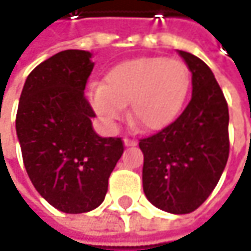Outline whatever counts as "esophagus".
I'll return each instance as SVG.
<instances>
[{
  "label": "esophagus",
  "mask_w": 251,
  "mask_h": 251,
  "mask_svg": "<svg viewBox=\"0 0 251 251\" xmlns=\"http://www.w3.org/2000/svg\"><path fill=\"white\" fill-rule=\"evenodd\" d=\"M124 142H125L126 147H135L136 145V141L135 139H130V138H125Z\"/></svg>",
  "instance_id": "34e87169"
}]
</instances>
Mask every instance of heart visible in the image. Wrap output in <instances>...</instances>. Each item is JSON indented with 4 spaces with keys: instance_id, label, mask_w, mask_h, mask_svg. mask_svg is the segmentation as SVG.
I'll return each instance as SVG.
<instances>
[{
    "instance_id": "heart-1",
    "label": "heart",
    "mask_w": 251,
    "mask_h": 251,
    "mask_svg": "<svg viewBox=\"0 0 251 251\" xmlns=\"http://www.w3.org/2000/svg\"><path fill=\"white\" fill-rule=\"evenodd\" d=\"M190 90V71L183 61L166 56L136 58L113 67L104 84L94 85L90 100L106 124L121 119L129 106L130 121L145 130H161L181 113Z\"/></svg>"
}]
</instances>
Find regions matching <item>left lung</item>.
<instances>
[{
    "mask_svg": "<svg viewBox=\"0 0 251 251\" xmlns=\"http://www.w3.org/2000/svg\"><path fill=\"white\" fill-rule=\"evenodd\" d=\"M192 73V99L173 124L139 139L147 199L170 214H190L212 193L229 154L228 104L211 68L178 50Z\"/></svg>",
    "mask_w": 251,
    "mask_h": 251,
    "instance_id": "obj_1",
    "label": "left lung"
}]
</instances>
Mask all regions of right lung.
Returning <instances> with one entry per match:
<instances>
[{
  "instance_id": "add662e5",
  "label": "right lung",
  "mask_w": 251,
  "mask_h": 251,
  "mask_svg": "<svg viewBox=\"0 0 251 251\" xmlns=\"http://www.w3.org/2000/svg\"><path fill=\"white\" fill-rule=\"evenodd\" d=\"M91 53L62 50L39 64L20 96L16 130L25 172L40 196L67 214L96 209L124 154L122 138H101L84 96Z\"/></svg>"
}]
</instances>
